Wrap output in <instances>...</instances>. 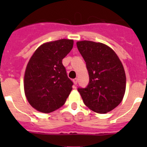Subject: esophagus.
<instances>
[{
    "label": "esophagus",
    "instance_id": "1",
    "mask_svg": "<svg viewBox=\"0 0 147 147\" xmlns=\"http://www.w3.org/2000/svg\"><path fill=\"white\" fill-rule=\"evenodd\" d=\"M73 82H74V84H75V85H76V84H78V79H77V78H75V79H74V80H73Z\"/></svg>",
    "mask_w": 147,
    "mask_h": 147
}]
</instances>
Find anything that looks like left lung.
Instances as JSON below:
<instances>
[{
    "mask_svg": "<svg viewBox=\"0 0 147 147\" xmlns=\"http://www.w3.org/2000/svg\"><path fill=\"white\" fill-rule=\"evenodd\" d=\"M77 47L90 78L85 88H78L84 105L97 113L110 112L125 92L126 75L121 61L112 49L100 42L79 41Z\"/></svg>",
    "mask_w": 147,
    "mask_h": 147,
    "instance_id": "1",
    "label": "left lung"
}]
</instances>
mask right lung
Here are the masks:
<instances>
[{
	"label": "right lung",
	"instance_id": "add662e5",
	"mask_svg": "<svg viewBox=\"0 0 147 147\" xmlns=\"http://www.w3.org/2000/svg\"><path fill=\"white\" fill-rule=\"evenodd\" d=\"M72 47V40L46 42L30 59L25 72V94L39 112L50 113L61 107L72 90L73 82L62 63Z\"/></svg>",
	"mask_w": 147,
	"mask_h": 147
}]
</instances>
